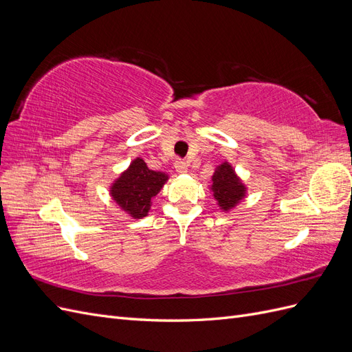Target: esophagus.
Here are the masks:
<instances>
[{"label":"esophagus","instance_id":"34e87169","mask_svg":"<svg viewBox=\"0 0 352 352\" xmlns=\"http://www.w3.org/2000/svg\"><path fill=\"white\" fill-rule=\"evenodd\" d=\"M188 163L185 162V160H177V162L175 163V168L177 173H186L188 172Z\"/></svg>","mask_w":352,"mask_h":352}]
</instances>
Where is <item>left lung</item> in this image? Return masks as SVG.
<instances>
[{
	"instance_id": "left-lung-1",
	"label": "left lung",
	"mask_w": 352,
	"mask_h": 352,
	"mask_svg": "<svg viewBox=\"0 0 352 352\" xmlns=\"http://www.w3.org/2000/svg\"><path fill=\"white\" fill-rule=\"evenodd\" d=\"M211 180L212 195H214L219 207L223 211L235 208V206L239 204V201L245 198L247 188L241 182V179L236 176L235 170H233V167L228 162L221 163L216 168Z\"/></svg>"
}]
</instances>
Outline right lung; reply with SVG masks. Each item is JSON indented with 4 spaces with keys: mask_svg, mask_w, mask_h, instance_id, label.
<instances>
[{
    "mask_svg": "<svg viewBox=\"0 0 352 352\" xmlns=\"http://www.w3.org/2000/svg\"><path fill=\"white\" fill-rule=\"evenodd\" d=\"M168 176L150 170L142 158H135L129 168L114 180L110 188L113 199L133 219H142L151 208L153 198L160 192Z\"/></svg>",
    "mask_w": 352,
    "mask_h": 352,
    "instance_id": "add662e5",
    "label": "right lung"
}]
</instances>
